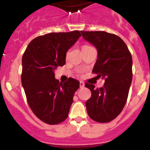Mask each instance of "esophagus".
<instances>
[{
    "mask_svg": "<svg viewBox=\"0 0 150 150\" xmlns=\"http://www.w3.org/2000/svg\"><path fill=\"white\" fill-rule=\"evenodd\" d=\"M84 86H85V83L82 81H80V88H83Z\"/></svg>",
    "mask_w": 150,
    "mask_h": 150,
    "instance_id": "obj_1",
    "label": "esophagus"
}]
</instances>
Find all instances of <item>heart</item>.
Segmentation results:
<instances>
[{
	"mask_svg": "<svg viewBox=\"0 0 150 150\" xmlns=\"http://www.w3.org/2000/svg\"><path fill=\"white\" fill-rule=\"evenodd\" d=\"M86 46H84L83 47H86Z\"/></svg>",
	"mask_w": 150,
	"mask_h": 150,
	"instance_id": "b5f03b06",
	"label": "heart"
}]
</instances>
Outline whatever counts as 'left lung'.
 I'll return each instance as SVG.
<instances>
[{"instance_id":"left-lung-1","label":"left lung","mask_w":150,"mask_h":150,"mask_svg":"<svg viewBox=\"0 0 150 150\" xmlns=\"http://www.w3.org/2000/svg\"><path fill=\"white\" fill-rule=\"evenodd\" d=\"M85 40L98 50V59L92 72L104 79L102 88L85 83L91 96L85 103L93 120L108 123L115 119L125 106L131 85V54L121 38L104 31H81Z\"/></svg>"}]
</instances>
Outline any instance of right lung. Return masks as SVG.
<instances>
[{
  "label": "right lung",
  "mask_w": 150,
  "mask_h": 150,
  "mask_svg": "<svg viewBox=\"0 0 150 150\" xmlns=\"http://www.w3.org/2000/svg\"><path fill=\"white\" fill-rule=\"evenodd\" d=\"M81 36L75 30L37 36L23 55L21 81L26 100L35 115L46 124H60L68 117L80 83L71 78L59 82L54 70L65 65L66 52Z\"/></svg>",
  "instance_id": "1"
}]
</instances>
